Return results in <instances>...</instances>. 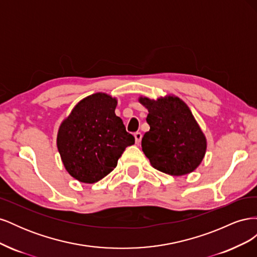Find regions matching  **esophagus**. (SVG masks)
<instances>
[{
  "instance_id": "esophagus-1",
  "label": "esophagus",
  "mask_w": 257,
  "mask_h": 257,
  "mask_svg": "<svg viewBox=\"0 0 257 257\" xmlns=\"http://www.w3.org/2000/svg\"><path fill=\"white\" fill-rule=\"evenodd\" d=\"M134 137H135V142H136V144H139V143L142 142L143 134L141 133V132H136V133L134 134Z\"/></svg>"
}]
</instances>
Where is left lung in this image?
I'll return each instance as SVG.
<instances>
[{
    "label": "left lung",
    "instance_id": "left-lung-1",
    "mask_svg": "<svg viewBox=\"0 0 257 257\" xmlns=\"http://www.w3.org/2000/svg\"><path fill=\"white\" fill-rule=\"evenodd\" d=\"M139 100L149 111L150 131L144 135L142 148L151 165L173 176L192 173L203 161L207 145L189 107L174 96Z\"/></svg>",
    "mask_w": 257,
    "mask_h": 257
}]
</instances>
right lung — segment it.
<instances>
[{
	"mask_svg": "<svg viewBox=\"0 0 257 257\" xmlns=\"http://www.w3.org/2000/svg\"><path fill=\"white\" fill-rule=\"evenodd\" d=\"M116 100L95 93L75 106L61 124L58 150L68 174L84 183H94L111 173L134 136L114 109Z\"/></svg>",
	"mask_w": 257,
	"mask_h": 257,
	"instance_id": "1",
	"label": "right lung"
}]
</instances>
